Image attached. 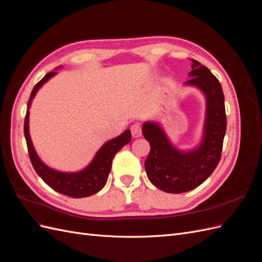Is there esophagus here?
I'll list each match as a JSON object with an SVG mask.
<instances>
[{
    "label": "esophagus",
    "instance_id": "esophagus-1",
    "mask_svg": "<svg viewBox=\"0 0 262 262\" xmlns=\"http://www.w3.org/2000/svg\"><path fill=\"white\" fill-rule=\"evenodd\" d=\"M131 133L133 138H140L142 136V128L139 123L133 124L131 126Z\"/></svg>",
    "mask_w": 262,
    "mask_h": 262
}]
</instances>
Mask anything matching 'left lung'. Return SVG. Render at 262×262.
<instances>
[{"instance_id": "1", "label": "left lung", "mask_w": 262, "mask_h": 262, "mask_svg": "<svg viewBox=\"0 0 262 262\" xmlns=\"http://www.w3.org/2000/svg\"><path fill=\"white\" fill-rule=\"evenodd\" d=\"M191 68V78L185 85L198 87L207 99L201 143L182 152L171 144L158 123L145 122L142 126L150 145L144 164L146 175L155 187L168 193L190 191L210 177L220 162L226 132L224 94L219 80L196 60H192Z\"/></svg>"}]
</instances>
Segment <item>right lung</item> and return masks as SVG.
<instances>
[{"instance_id": "right-lung-1", "label": "right lung", "mask_w": 262, "mask_h": 262, "mask_svg": "<svg viewBox=\"0 0 262 262\" xmlns=\"http://www.w3.org/2000/svg\"><path fill=\"white\" fill-rule=\"evenodd\" d=\"M60 68V67H59ZM57 72L47 73L41 81H39L33 89L27 104V113L25 117V123H24V133L28 148V154L30 162L33 164L36 172L39 175L47 185L52 188L55 191L71 198H85L90 196L104 188L106 185L110 169H112V163L115 155L120 150L125 144L131 141L130 130H125L120 136L109 140L102 145L98 152L93 158L91 164L84 169L76 172H63L48 167L39 156L37 155L33 142L29 134V108L33 101L35 95L39 89L53 77Z\"/></svg>"}]
</instances>
